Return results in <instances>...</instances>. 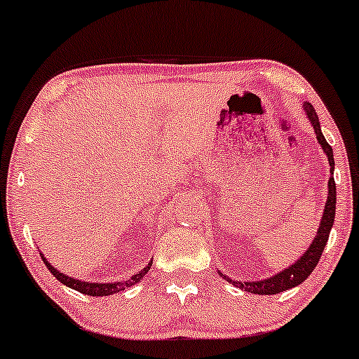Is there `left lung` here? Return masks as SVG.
<instances>
[{
    "label": "left lung",
    "instance_id": "left-lung-1",
    "mask_svg": "<svg viewBox=\"0 0 359 359\" xmlns=\"http://www.w3.org/2000/svg\"><path fill=\"white\" fill-rule=\"evenodd\" d=\"M303 109H305L308 119H310L313 129H315L316 139H318L321 147H323V152L328 156L330 172H331V177L328 180V198H326V205H325L323 217H321V222H320V229L318 232H316V237L313 238L311 245L308 247V250L303 253V255L298 258L293 265H290L288 269L281 270L280 273L270 276V278H265L260 281H235L219 271L222 278H225L229 283L235 285V287L245 290V292L257 293V294H276L280 292H285V290L297 287V285H300L302 281H305L308 276H310L313 269L316 266V263L320 262L321 253H323L326 242H328L330 230L331 226H333L334 208H337V184H334V179H333V170H334L333 149H331L330 144L326 142L325 135L321 133L318 114L315 112V107H313L310 102H305L303 104Z\"/></svg>",
    "mask_w": 359,
    "mask_h": 359
}]
</instances>
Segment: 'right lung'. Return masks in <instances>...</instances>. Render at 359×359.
I'll return each instance as SVG.
<instances>
[{"label": "right lung", "mask_w": 359, "mask_h": 359, "mask_svg": "<svg viewBox=\"0 0 359 359\" xmlns=\"http://www.w3.org/2000/svg\"><path fill=\"white\" fill-rule=\"evenodd\" d=\"M39 255H41V258H43L44 265L48 266V270L51 271V273L56 276V278L61 281L62 285H66V287H69L72 290H78V292L84 293V294H89V297H109V294L122 292V290L133 287V285H135L137 281H140L144 276H146V273L151 270V265H152V260H151L146 269H142L139 273L130 276V278L126 281H114V283H89V281H81V280L71 278V276L61 273V271H57L53 265H49V262L43 257V253H39Z\"/></svg>", "instance_id": "1"}]
</instances>
